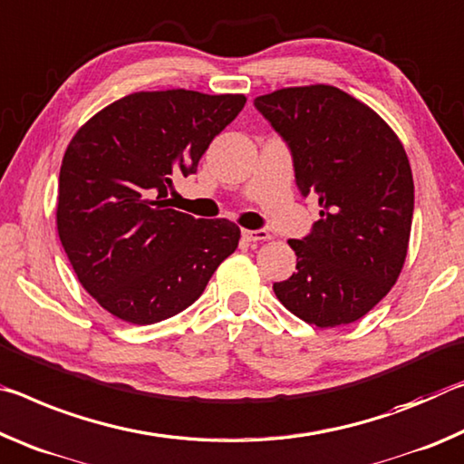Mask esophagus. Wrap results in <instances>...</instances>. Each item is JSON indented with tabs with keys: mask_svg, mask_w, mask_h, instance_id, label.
<instances>
[{
	"mask_svg": "<svg viewBox=\"0 0 464 464\" xmlns=\"http://www.w3.org/2000/svg\"><path fill=\"white\" fill-rule=\"evenodd\" d=\"M242 237L248 242H261V240H269L271 234L267 230H242Z\"/></svg>",
	"mask_w": 464,
	"mask_h": 464,
	"instance_id": "obj_1",
	"label": "esophagus"
}]
</instances>
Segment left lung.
Listing matches in <instances>:
<instances>
[{"instance_id": "8db88e82", "label": "left lung", "mask_w": 464, "mask_h": 464, "mask_svg": "<svg viewBox=\"0 0 464 464\" xmlns=\"http://www.w3.org/2000/svg\"><path fill=\"white\" fill-rule=\"evenodd\" d=\"M255 106L290 148L300 193L321 205L308 237L290 240L295 273L273 292L321 329L358 321L407 256L413 174L403 143L370 106L324 83L276 90Z\"/></svg>"}]
</instances>
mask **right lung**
Segmentation results:
<instances>
[{"label":"right lung","mask_w":464,"mask_h":464,"mask_svg":"<svg viewBox=\"0 0 464 464\" xmlns=\"http://www.w3.org/2000/svg\"><path fill=\"white\" fill-rule=\"evenodd\" d=\"M242 94L135 92L80 127L59 172L57 232L92 298L112 316L154 324L191 306L238 246L230 219L169 208L172 177L197 172Z\"/></svg>","instance_id":"add662e5"}]
</instances>
